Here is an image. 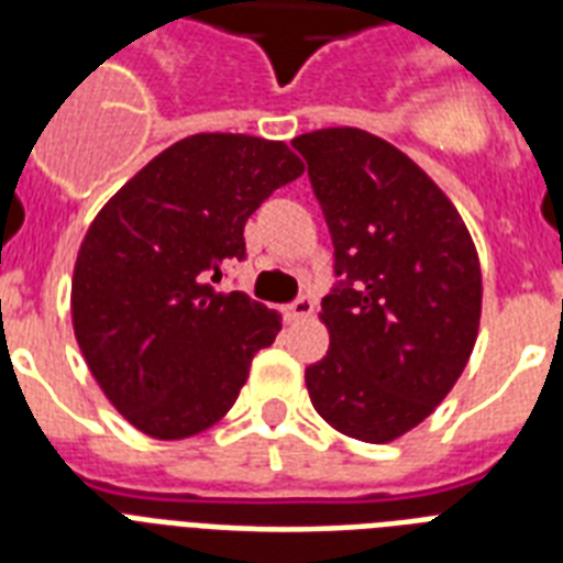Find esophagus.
<instances>
[{
	"mask_svg": "<svg viewBox=\"0 0 563 563\" xmlns=\"http://www.w3.org/2000/svg\"><path fill=\"white\" fill-rule=\"evenodd\" d=\"M312 312H316V300L303 295V298H298L295 303L286 307V321H303V318H309Z\"/></svg>",
	"mask_w": 563,
	"mask_h": 563,
	"instance_id": "obj_1",
	"label": "esophagus"
}]
</instances>
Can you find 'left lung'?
I'll return each mask as SVG.
<instances>
[{
  "label": "left lung",
  "mask_w": 563,
  "mask_h": 563,
  "mask_svg": "<svg viewBox=\"0 0 563 563\" xmlns=\"http://www.w3.org/2000/svg\"><path fill=\"white\" fill-rule=\"evenodd\" d=\"M291 145L344 277L321 300L330 351L307 368V391L335 432L388 444L435 411L471 360L479 254L453 201L383 136L321 128Z\"/></svg>",
  "instance_id": "obj_1"
}]
</instances>
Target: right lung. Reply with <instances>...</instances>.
I'll return each instance as SVG.
<instances>
[{
    "instance_id": "right-lung-1",
    "label": "right lung",
    "mask_w": 563,
    "mask_h": 563,
    "mask_svg": "<svg viewBox=\"0 0 563 563\" xmlns=\"http://www.w3.org/2000/svg\"><path fill=\"white\" fill-rule=\"evenodd\" d=\"M303 175L280 140L192 134L145 163L92 219L73 272V327L87 368L140 432L180 441L219 423L280 312L216 291L245 256V221Z\"/></svg>"
}]
</instances>
